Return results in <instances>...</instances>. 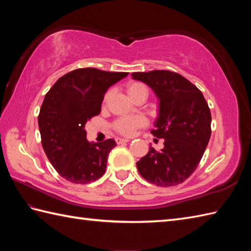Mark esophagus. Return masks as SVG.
<instances>
[{
	"instance_id": "obj_1",
	"label": "esophagus",
	"mask_w": 251,
	"mask_h": 251,
	"mask_svg": "<svg viewBox=\"0 0 251 251\" xmlns=\"http://www.w3.org/2000/svg\"><path fill=\"white\" fill-rule=\"evenodd\" d=\"M128 139H124V138H116V143L117 145H122V143H126L128 142Z\"/></svg>"
}]
</instances>
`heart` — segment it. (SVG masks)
Returning a JSON list of instances; mask_svg holds the SVG:
<instances>
[{"label":"heart","instance_id":"b5f03b06","mask_svg":"<svg viewBox=\"0 0 251 251\" xmlns=\"http://www.w3.org/2000/svg\"><path fill=\"white\" fill-rule=\"evenodd\" d=\"M126 93L132 100L140 95L148 96V88L142 83L132 82L126 86ZM110 97V93H106L104 96V102ZM146 124V120L142 116H134V117H122L114 123V128L124 136H131L134 131L139 127Z\"/></svg>","mask_w":251,"mask_h":251}]
</instances>
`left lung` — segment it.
Returning <instances> with one entry per match:
<instances>
[{
	"label": "left lung",
	"mask_w": 251,
	"mask_h": 251,
	"mask_svg": "<svg viewBox=\"0 0 251 251\" xmlns=\"http://www.w3.org/2000/svg\"><path fill=\"white\" fill-rule=\"evenodd\" d=\"M131 76L150 87L158 99L151 134L164 139L157 152L150 147L137 162L138 172L158 186L182 183L199 166L211 135V114L201 90L185 77L167 70L135 72Z\"/></svg>",
	"instance_id": "obj_1"
}]
</instances>
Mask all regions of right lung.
<instances>
[{
	"instance_id": "right-lung-1",
	"label": "right lung",
	"mask_w": 251,
	"mask_h": 251,
	"mask_svg": "<svg viewBox=\"0 0 251 251\" xmlns=\"http://www.w3.org/2000/svg\"><path fill=\"white\" fill-rule=\"evenodd\" d=\"M128 75L95 68L76 69L61 76L45 95L39 114L42 146L62 178L89 183L105 173L113 139L89 142L85 125L98 115L109 87Z\"/></svg>"
}]
</instances>
